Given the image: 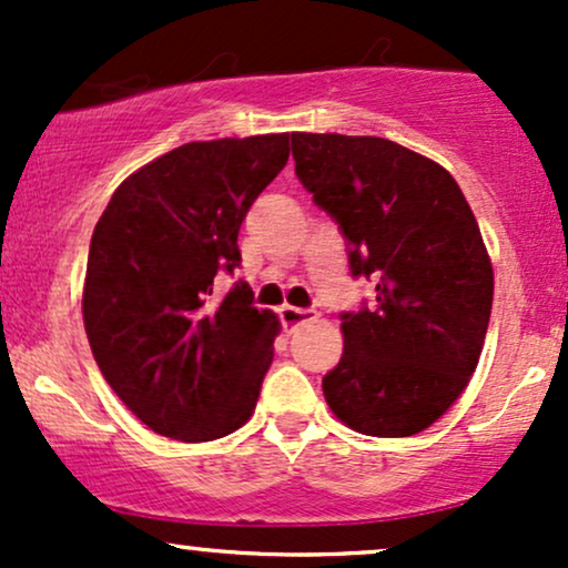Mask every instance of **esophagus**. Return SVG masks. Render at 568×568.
Returning a JSON list of instances; mask_svg holds the SVG:
<instances>
[{
	"instance_id": "obj_1",
	"label": "esophagus",
	"mask_w": 568,
	"mask_h": 568,
	"mask_svg": "<svg viewBox=\"0 0 568 568\" xmlns=\"http://www.w3.org/2000/svg\"><path fill=\"white\" fill-rule=\"evenodd\" d=\"M317 312L315 310H298V306H288L285 304L283 310H280V323H283V328L288 331V334H293V331H298L302 325H310L317 321Z\"/></svg>"
}]
</instances>
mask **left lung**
<instances>
[{
    "instance_id": "obj_1",
    "label": "left lung",
    "mask_w": 568,
    "mask_h": 568,
    "mask_svg": "<svg viewBox=\"0 0 568 568\" xmlns=\"http://www.w3.org/2000/svg\"><path fill=\"white\" fill-rule=\"evenodd\" d=\"M296 175L347 240L376 306L344 312L323 395L344 425L408 438L465 393L491 317L494 270L452 173L376 135L293 133Z\"/></svg>"
}]
</instances>
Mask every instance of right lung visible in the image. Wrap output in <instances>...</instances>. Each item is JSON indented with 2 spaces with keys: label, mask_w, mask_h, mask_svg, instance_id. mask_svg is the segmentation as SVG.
I'll return each mask as SVG.
<instances>
[{
  "label": "right lung",
  "mask_w": 568,
  "mask_h": 568,
  "mask_svg": "<svg viewBox=\"0 0 568 568\" xmlns=\"http://www.w3.org/2000/svg\"><path fill=\"white\" fill-rule=\"evenodd\" d=\"M288 133L192 141L128 175L98 219L82 317L103 379L154 433L216 440L251 419L280 321L240 280L247 207L283 171Z\"/></svg>",
  "instance_id": "1"
}]
</instances>
